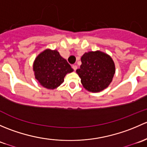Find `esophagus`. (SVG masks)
<instances>
[{
	"instance_id": "obj_1",
	"label": "esophagus",
	"mask_w": 147,
	"mask_h": 147,
	"mask_svg": "<svg viewBox=\"0 0 147 147\" xmlns=\"http://www.w3.org/2000/svg\"><path fill=\"white\" fill-rule=\"evenodd\" d=\"M72 67L73 68V69H74V70H75V71L77 69H78V66H77L76 65H72Z\"/></svg>"
}]
</instances>
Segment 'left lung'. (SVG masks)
Wrapping results in <instances>:
<instances>
[{
    "label": "left lung",
    "mask_w": 147,
    "mask_h": 147,
    "mask_svg": "<svg viewBox=\"0 0 147 147\" xmlns=\"http://www.w3.org/2000/svg\"><path fill=\"white\" fill-rule=\"evenodd\" d=\"M82 65L76 70L85 90L100 92L112 82L115 73V65L107 53L97 50L85 53L81 57Z\"/></svg>",
    "instance_id": "8db88e82"
}]
</instances>
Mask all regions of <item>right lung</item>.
Returning a JSON list of instances; mask_svg holds the SVG:
<instances>
[{"label": "right lung", "instance_id": "add662e5", "mask_svg": "<svg viewBox=\"0 0 147 147\" xmlns=\"http://www.w3.org/2000/svg\"><path fill=\"white\" fill-rule=\"evenodd\" d=\"M32 69L39 84L49 90L58 87L64 82L65 75L73 72V69L59 52L50 49H46L35 57Z\"/></svg>", "mask_w": 147, "mask_h": 147}]
</instances>
